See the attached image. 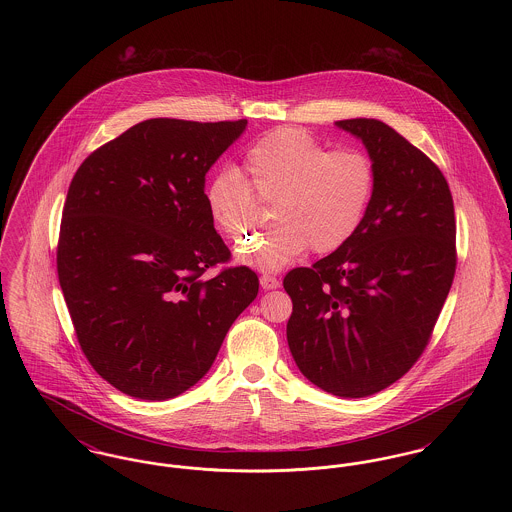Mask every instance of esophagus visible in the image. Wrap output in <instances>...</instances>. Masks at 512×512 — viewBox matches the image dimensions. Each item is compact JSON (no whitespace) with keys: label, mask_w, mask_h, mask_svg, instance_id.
Listing matches in <instances>:
<instances>
[{"label":"esophagus","mask_w":512,"mask_h":512,"mask_svg":"<svg viewBox=\"0 0 512 512\" xmlns=\"http://www.w3.org/2000/svg\"><path fill=\"white\" fill-rule=\"evenodd\" d=\"M259 282H261V288H263V290H276V288L280 286L278 278H276V276H270V274H263V276L259 278Z\"/></svg>","instance_id":"obj_1"}]
</instances>
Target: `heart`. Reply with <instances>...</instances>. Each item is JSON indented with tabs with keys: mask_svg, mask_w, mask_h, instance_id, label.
<instances>
[{
	"mask_svg": "<svg viewBox=\"0 0 512 512\" xmlns=\"http://www.w3.org/2000/svg\"><path fill=\"white\" fill-rule=\"evenodd\" d=\"M244 174L222 167L207 184L213 224L240 244L257 226L259 202L274 203L276 224L238 251L259 270H280L309 247L328 255L349 244L365 222L376 194V163L365 149L330 147L301 128H276L247 149Z\"/></svg>",
	"mask_w": 512,
	"mask_h": 512,
	"instance_id": "heart-1",
	"label": "heart"
}]
</instances>
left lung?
I'll use <instances>...</instances> for the list:
<instances>
[{
	"mask_svg": "<svg viewBox=\"0 0 512 512\" xmlns=\"http://www.w3.org/2000/svg\"><path fill=\"white\" fill-rule=\"evenodd\" d=\"M378 182L357 236L313 267L284 278L292 297L288 345L320 390L366 397L420 359L457 268V224L438 165L386 122L347 119Z\"/></svg>",
	"mask_w": 512,
	"mask_h": 512,
	"instance_id": "obj_1",
	"label": "left lung"
}]
</instances>
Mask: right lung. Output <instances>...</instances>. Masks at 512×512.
Listing matches in <instances>:
<instances>
[{
  "instance_id": "add662e5",
  "label": "right lung",
  "mask_w": 512,
  "mask_h": 512,
  "mask_svg": "<svg viewBox=\"0 0 512 512\" xmlns=\"http://www.w3.org/2000/svg\"><path fill=\"white\" fill-rule=\"evenodd\" d=\"M247 121L149 119L78 167L63 207L57 274L86 359L147 401L190 390L257 297L249 267L226 265L205 174Z\"/></svg>"
}]
</instances>
